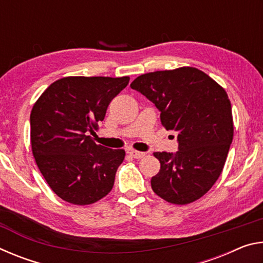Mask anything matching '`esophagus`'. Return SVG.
Returning <instances> with one entry per match:
<instances>
[{
  "label": "esophagus",
  "instance_id": "obj_1",
  "mask_svg": "<svg viewBox=\"0 0 263 263\" xmlns=\"http://www.w3.org/2000/svg\"><path fill=\"white\" fill-rule=\"evenodd\" d=\"M128 153H130L131 157H133L135 159H141L145 157L144 152H139V151H136V149H130L128 151Z\"/></svg>",
  "mask_w": 263,
  "mask_h": 263
}]
</instances>
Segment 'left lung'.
<instances>
[{
  "instance_id": "obj_1",
  "label": "left lung",
  "mask_w": 263,
  "mask_h": 263,
  "mask_svg": "<svg viewBox=\"0 0 263 263\" xmlns=\"http://www.w3.org/2000/svg\"><path fill=\"white\" fill-rule=\"evenodd\" d=\"M131 88L160 110L166 130L177 133L176 154L155 152L160 171L151 180L155 194L177 205L197 201L220 176L233 140L228 92L195 67L157 70L138 77Z\"/></svg>"
}]
</instances>
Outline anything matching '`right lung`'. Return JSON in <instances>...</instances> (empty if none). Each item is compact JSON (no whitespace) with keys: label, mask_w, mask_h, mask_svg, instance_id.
<instances>
[{"label":"right lung","mask_w":263,"mask_h":263,"mask_svg":"<svg viewBox=\"0 0 263 263\" xmlns=\"http://www.w3.org/2000/svg\"><path fill=\"white\" fill-rule=\"evenodd\" d=\"M130 78L66 77L57 80L31 110V148L50 188L75 205L100 201L114 186L125 158L92 140L115 96Z\"/></svg>","instance_id":"obj_1"}]
</instances>
